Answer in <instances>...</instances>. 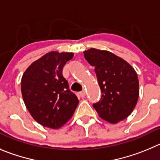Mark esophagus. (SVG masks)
Returning <instances> with one entry per match:
<instances>
[{
    "mask_svg": "<svg viewBox=\"0 0 160 160\" xmlns=\"http://www.w3.org/2000/svg\"><path fill=\"white\" fill-rule=\"evenodd\" d=\"M80 97H82V98H84L85 95H86V93H85L84 91H82V92H80Z\"/></svg>",
    "mask_w": 160,
    "mask_h": 160,
    "instance_id": "34e87169",
    "label": "esophagus"
}]
</instances>
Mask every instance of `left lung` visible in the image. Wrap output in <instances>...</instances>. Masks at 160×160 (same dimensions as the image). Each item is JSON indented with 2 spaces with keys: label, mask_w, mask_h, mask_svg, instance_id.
I'll list each match as a JSON object with an SVG mask.
<instances>
[{
  "label": "left lung",
  "mask_w": 160,
  "mask_h": 160,
  "mask_svg": "<svg viewBox=\"0 0 160 160\" xmlns=\"http://www.w3.org/2000/svg\"><path fill=\"white\" fill-rule=\"evenodd\" d=\"M95 67L100 87V100L93 104L99 117L117 123L130 115L139 98V81L134 68L125 60L106 50L91 48L83 52Z\"/></svg>",
  "instance_id": "obj_1"
}]
</instances>
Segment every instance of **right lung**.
Wrapping results in <instances>:
<instances>
[{"instance_id": "1", "label": "right lung", "mask_w": 160, "mask_h": 160, "mask_svg": "<svg viewBox=\"0 0 160 160\" xmlns=\"http://www.w3.org/2000/svg\"><path fill=\"white\" fill-rule=\"evenodd\" d=\"M72 53L51 51L33 62L23 73L21 92L31 115L42 126L59 129L74 114L79 103L62 75Z\"/></svg>"}]
</instances>
